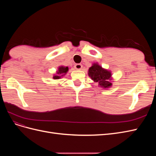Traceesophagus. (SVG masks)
Returning a JSON list of instances; mask_svg holds the SVG:
<instances>
[{"instance_id": "34e87169", "label": "esophagus", "mask_w": 156, "mask_h": 156, "mask_svg": "<svg viewBox=\"0 0 156 156\" xmlns=\"http://www.w3.org/2000/svg\"><path fill=\"white\" fill-rule=\"evenodd\" d=\"M74 68L76 69H81L83 68V66L81 64H77L74 66Z\"/></svg>"}]
</instances>
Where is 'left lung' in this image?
<instances>
[{"label": "left lung", "instance_id": "obj_1", "mask_svg": "<svg viewBox=\"0 0 156 156\" xmlns=\"http://www.w3.org/2000/svg\"><path fill=\"white\" fill-rule=\"evenodd\" d=\"M88 74L94 82H98L99 86L103 89L111 88L112 85L111 72L103 68L97 62L94 63L88 69Z\"/></svg>", "mask_w": 156, "mask_h": 156}]
</instances>
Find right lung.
<instances>
[{
    "instance_id": "1",
    "label": "right lung",
    "mask_w": 156,
    "mask_h": 156,
    "mask_svg": "<svg viewBox=\"0 0 156 156\" xmlns=\"http://www.w3.org/2000/svg\"><path fill=\"white\" fill-rule=\"evenodd\" d=\"M69 68L67 66H61L58 68V70L56 71V73L53 75V79H60L64 77V75L68 72Z\"/></svg>"
}]
</instances>
